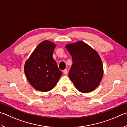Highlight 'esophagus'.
<instances>
[{
    "label": "esophagus",
    "mask_w": 127,
    "mask_h": 127,
    "mask_svg": "<svg viewBox=\"0 0 127 127\" xmlns=\"http://www.w3.org/2000/svg\"><path fill=\"white\" fill-rule=\"evenodd\" d=\"M63 73L65 75H66L68 74V70H67V69H64L63 71Z\"/></svg>",
    "instance_id": "1"
}]
</instances>
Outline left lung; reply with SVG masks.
Wrapping results in <instances>:
<instances>
[{
    "label": "left lung",
    "instance_id": "left-lung-1",
    "mask_svg": "<svg viewBox=\"0 0 127 127\" xmlns=\"http://www.w3.org/2000/svg\"><path fill=\"white\" fill-rule=\"evenodd\" d=\"M65 48L72 57L69 77L78 91L83 93L93 91L99 85L103 66L99 55L82 41L68 44Z\"/></svg>",
    "mask_w": 127,
    "mask_h": 127
}]
</instances>
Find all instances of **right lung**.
<instances>
[{"label":"right lung","mask_w":127,"mask_h":127,"mask_svg":"<svg viewBox=\"0 0 127 127\" xmlns=\"http://www.w3.org/2000/svg\"><path fill=\"white\" fill-rule=\"evenodd\" d=\"M56 44L45 40L37 45L25 62L24 72L34 89L43 92L52 90L62 73L53 58Z\"/></svg>","instance_id":"add662e5"}]
</instances>
